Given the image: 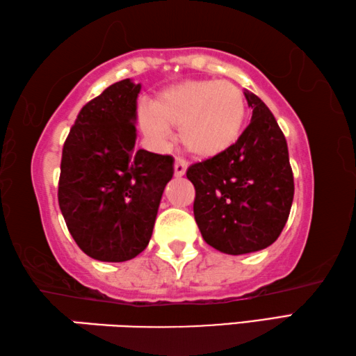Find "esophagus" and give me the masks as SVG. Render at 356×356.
Wrapping results in <instances>:
<instances>
[{
    "mask_svg": "<svg viewBox=\"0 0 356 356\" xmlns=\"http://www.w3.org/2000/svg\"><path fill=\"white\" fill-rule=\"evenodd\" d=\"M186 170H188V162L181 158L175 159V177H178V178L184 177Z\"/></svg>",
    "mask_w": 356,
    "mask_h": 356,
    "instance_id": "1",
    "label": "esophagus"
}]
</instances>
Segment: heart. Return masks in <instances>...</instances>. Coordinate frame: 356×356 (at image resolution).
Instances as JSON below:
<instances>
[{
	"mask_svg": "<svg viewBox=\"0 0 356 356\" xmlns=\"http://www.w3.org/2000/svg\"><path fill=\"white\" fill-rule=\"evenodd\" d=\"M247 117L245 95L229 81L192 79L162 90L152 106H142L137 122L143 134L164 143L170 128H179V142L198 158H214L232 148Z\"/></svg>",
	"mask_w": 356,
	"mask_h": 356,
	"instance_id": "obj_1",
	"label": "heart"
}]
</instances>
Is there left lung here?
Segmentation results:
<instances>
[{
  "label": "left lung",
  "mask_w": 356,
  "mask_h": 356,
  "mask_svg": "<svg viewBox=\"0 0 356 356\" xmlns=\"http://www.w3.org/2000/svg\"><path fill=\"white\" fill-rule=\"evenodd\" d=\"M250 124L232 148L192 164L194 216L207 244L227 254L263 250L278 239L294 198L288 143L269 108L244 92Z\"/></svg>",
  "instance_id": "obj_1"
}]
</instances>
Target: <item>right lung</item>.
Masks as SVG:
<instances>
[{
  "label": "right lung",
  "mask_w": 356,
  "mask_h": 356,
  "mask_svg": "<svg viewBox=\"0 0 356 356\" xmlns=\"http://www.w3.org/2000/svg\"><path fill=\"white\" fill-rule=\"evenodd\" d=\"M140 84L123 79L83 106L62 148L58 200L87 257L123 263L152 238L173 158L134 149Z\"/></svg>",
  "instance_id": "right-lung-1"
}]
</instances>
